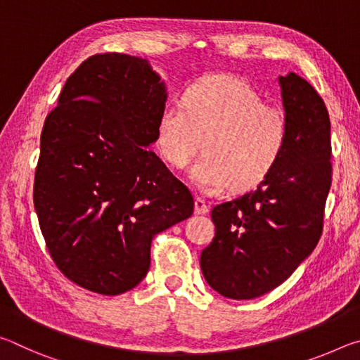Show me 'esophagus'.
I'll return each mask as SVG.
<instances>
[{
    "instance_id": "34e87169",
    "label": "esophagus",
    "mask_w": 360,
    "mask_h": 360,
    "mask_svg": "<svg viewBox=\"0 0 360 360\" xmlns=\"http://www.w3.org/2000/svg\"><path fill=\"white\" fill-rule=\"evenodd\" d=\"M208 211H210V205L206 203L202 197L195 198V212H197V214H206Z\"/></svg>"
}]
</instances>
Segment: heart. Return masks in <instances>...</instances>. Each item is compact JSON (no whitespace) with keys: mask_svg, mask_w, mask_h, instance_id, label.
Here are the masks:
<instances>
[{"mask_svg":"<svg viewBox=\"0 0 360 360\" xmlns=\"http://www.w3.org/2000/svg\"><path fill=\"white\" fill-rule=\"evenodd\" d=\"M155 144L174 168H184L202 148L191 168L195 184L212 193L227 187L245 192L276 168L288 144V119L243 79L211 75L188 85L182 106L162 109Z\"/></svg>","mask_w":360,"mask_h":360,"instance_id":"1","label":"heart"}]
</instances>
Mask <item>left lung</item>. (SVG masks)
<instances>
[{"instance_id":"1","label":"left lung","mask_w":360,"mask_h":360,"mask_svg":"<svg viewBox=\"0 0 360 360\" xmlns=\"http://www.w3.org/2000/svg\"><path fill=\"white\" fill-rule=\"evenodd\" d=\"M288 144L271 174L212 208L216 236L200 257L212 289L251 300L283 284L313 252L332 184L330 119L318 92L295 72L279 77Z\"/></svg>"}]
</instances>
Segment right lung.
Instances as JSON below:
<instances>
[{"mask_svg": "<svg viewBox=\"0 0 360 360\" xmlns=\"http://www.w3.org/2000/svg\"><path fill=\"white\" fill-rule=\"evenodd\" d=\"M165 84L148 60L96 53L46 117L33 202L58 270L119 295L143 281L152 238L191 217L193 197L154 152Z\"/></svg>", "mask_w": 360, "mask_h": 360, "instance_id": "1", "label": "right lung"}]
</instances>
